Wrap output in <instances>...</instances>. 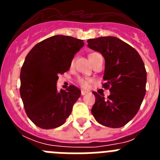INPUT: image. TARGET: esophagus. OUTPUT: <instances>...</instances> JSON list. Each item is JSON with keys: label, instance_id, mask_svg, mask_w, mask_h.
<instances>
[{"label": "esophagus", "instance_id": "obj_1", "mask_svg": "<svg viewBox=\"0 0 160 160\" xmlns=\"http://www.w3.org/2000/svg\"><path fill=\"white\" fill-rule=\"evenodd\" d=\"M86 94H87V91H86V90H81V94L82 95H85Z\"/></svg>", "mask_w": 160, "mask_h": 160}]
</instances>
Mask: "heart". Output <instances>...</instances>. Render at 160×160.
Segmentation results:
<instances>
[{
	"label": "heart",
	"mask_w": 160,
	"mask_h": 160,
	"mask_svg": "<svg viewBox=\"0 0 160 160\" xmlns=\"http://www.w3.org/2000/svg\"><path fill=\"white\" fill-rule=\"evenodd\" d=\"M97 53H91L89 55V58H90V62H91V59H92L93 56L94 54H96ZM73 62H71V66L73 65ZM93 79L90 78H83V77H79L77 78V83L82 88H88L89 86H90V83L92 82Z\"/></svg>",
	"instance_id": "heart-1"
}]
</instances>
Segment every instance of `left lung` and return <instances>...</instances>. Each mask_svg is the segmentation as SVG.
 Here are the masks:
<instances>
[{
	"label": "left lung",
	"instance_id": "obj_1",
	"mask_svg": "<svg viewBox=\"0 0 160 160\" xmlns=\"http://www.w3.org/2000/svg\"><path fill=\"white\" fill-rule=\"evenodd\" d=\"M88 46L105 58L102 84L111 94L106 98L93 92L91 113L98 122L108 128H122L135 117L146 94L147 71L136 49L115 37L89 39Z\"/></svg>",
	"mask_w": 160,
	"mask_h": 160
}]
</instances>
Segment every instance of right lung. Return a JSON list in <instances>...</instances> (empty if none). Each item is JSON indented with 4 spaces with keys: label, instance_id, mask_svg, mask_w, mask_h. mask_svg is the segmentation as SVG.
<instances>
[{
    "label": "right lung",
    "instance_id": "1",
    "mask_svg": "<svg viewBox=\"0 0 160 160\" xmlns=\"http://www.w3.org/2000/svg\"><path fill=\"white\" fill-rule=\"evenodd\" d=\"M84 46L82 40L56 35L33 46L21 70L20 94L29 119L42 129L65 123L81 94L70 85L58 92V74L70 70L74 54Z\"/></svg>",
    "mask_w": 160,
    "mask_h": 160
}]
</instances>
